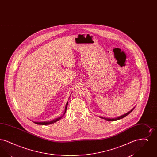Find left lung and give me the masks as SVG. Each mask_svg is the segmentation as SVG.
<instances>
[{"mask_svg":"<svg viewBox=\"0 0 157 157\" xmlns=\"http://www.w3.org/2000/svg\"><path fill=\"white\" fill-rule=\"evenodd\" d=\"M129 112H128L127 113H125V114H124V115H121V116H120L118 118H113V119H111V118H105V120H107V121H116V120H120V119H122V118H124L125 117H126L127 115H128L129 113Z\"/></svg>","mask_w":157,"mask_h":157,"instance_id":"1","label":"left lung"}]
</instances>
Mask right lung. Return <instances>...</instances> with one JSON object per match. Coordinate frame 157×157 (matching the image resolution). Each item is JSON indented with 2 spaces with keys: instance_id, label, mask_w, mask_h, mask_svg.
<instances>
[{
  "instance_id": "add662e5",
  "label": "right lung",
  "mask_w": 157,
  "mask_h": 157,
  "mask_svg": "<svg viewBox=\"0 0 157 157\" xmlns=\"http://www.w3.org/2000/svg\"><path fill=\"white\" fill-rule=\"evenodd\" d=\"M67 104H68V102H67V104L65 105V112L63 113V116L65 115V112H66V111H67ZM62 117H62H60L59 118H56V119H55V120H52V121H46V122H34L35 124H38V125H49V124H53V123H54V122H56V121H59V120Z\"/></svg>"
}]
</instances>
